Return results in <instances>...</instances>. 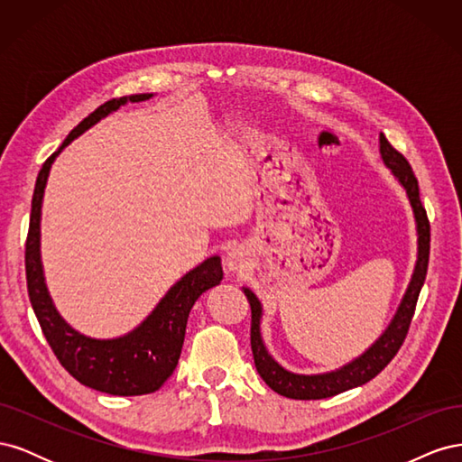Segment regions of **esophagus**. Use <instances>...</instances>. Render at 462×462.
<instances>
[{
  "label": "esophagus",
  "instance_id": "34e87169",
  "mask_svg": "<svg viewBox=\"0 0 462 462\" xmlns=\"http://www.w3.org/2000/svg\"><path fill=\"white\" fill-rule=\"evenodd\" d=\"M226 268L231 273H241L243 272V268H245V254L241 253L239 248L229 250L227 258H226Z\"/></svg>",
  "mask_w": 462,
  "mask_h": 462
}]
</instances>
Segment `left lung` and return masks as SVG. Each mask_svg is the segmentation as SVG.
Listing matches in <instances>:
<instances>
[{"label": "left lung", "mask_w": 462, "mask_h": 462, "mask_svg": "<svg viewBox=\"0 0 462 462\" xmlns=\"http://www.w3.org/2000/svg\"><path fill=\"white\" fill-rule=\"evenodd\" d=\"M380 156L391 171L399 185L407 192V199L412 209L414 217V229H416V262L411 275V282L407 291L397 306V310L391 318L387 328L382 331L365 353L358 355L346 365L321 372V374H297L291 372L270 355L268 346L262 337V318H263V306L260 299L254 295L248 287H243L245 297L250 304V346H253L254 365L262 380L268 383L275 393L289 397V399H300V401H312V399H326L339 395L346 389L360 387L372 377L380 374L389 362L397 355L407 331L411 326V319L414 314V306L420 295L426 272H428V258H430V223L426 217V209L420 202V192H418V180L411 170L409 162L404 160L402 153H399L393 146L387 143L383 133H380Z\"/></svg>", "instance_id": "obj_1"}]
</instances>
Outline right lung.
Returning <instances> with one entry per match:
<instances>
[{
	"mask_svg": "<svg viewBox=\"0 0 462 462\" xmlns=\"http://www.w3.org/2000/svg\"><path fill=\"white\" fill-rule=\"evenodd\" d=\"M153 94H133L114 97L82 119L69 133L58 152L42 165L36 179L29 239H26V285L40 328L46 335L51 351L61 366L82 385L119 397L146 395L158 391L177 366L190 309L202 292L221 283V258L212 256L187 272L153 306V310L129 333L119 337L97 339L77 331L55 309L46 285L44 263L40 253L42 202L48 185L50 170L55 158L71 144L77 136L87 133L97 121L114 114L129 102H146Z\"/></svg>",
	"mask_w": 462,
	"mask_h": 462,
	"instance_id": "right-lung-1",
	"label": "right lung"
}]
</instances>
